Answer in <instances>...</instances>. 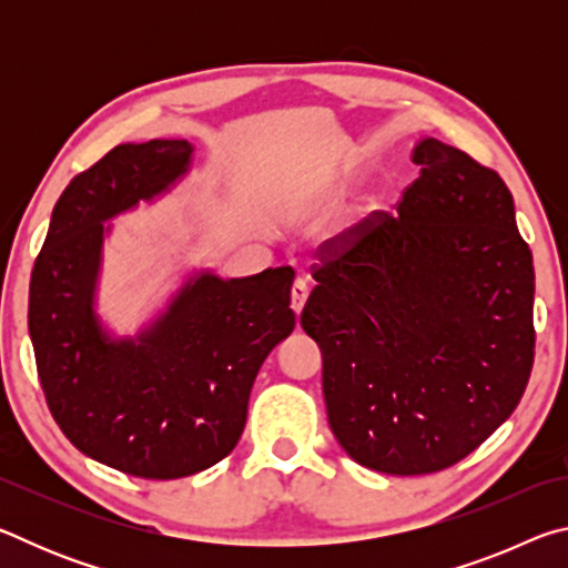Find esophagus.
<instances>
[{
    "instance_id": "obj_1",
    "label": "esophagus",
    "mask_w": 568,
    "mask_h": 568,
    "mask_svg": "<svg viewBox=\"0 0 568 568\" xmlns=\"http://www.w3.org/2000/svg\"><path fill=\"white\" fill-rule=\"evenodd\" d=\"M307 293H311V287H307V281H303V277H297V281L293 283V291H291V303H293V311L301 313L303 305L307 301Z\"/></svg>"
}]
</instances>
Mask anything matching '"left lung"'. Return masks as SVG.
Returning <instances> with one entry per match:
<instances>
[{"instance_id":"left-lung-1","label":"left lung","mask_w":568,"mask_h":568,"mask_svg":"<svg viewBox=\"0 0 568 568\" xmlns=\"http://www.w3.org/2000/svg\"><path fill=\"white\" fill-rule=\"evenodd\" d=\"M398 215L323 253L301 325L323 353L331 430L353 460L420 476L511 416L534 365V261L498 172L423 138Z\"/></svg>"}]
</instances>
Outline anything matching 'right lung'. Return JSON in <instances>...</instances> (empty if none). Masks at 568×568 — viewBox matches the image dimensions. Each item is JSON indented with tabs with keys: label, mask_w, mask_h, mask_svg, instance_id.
Returning a JSON list of instances; mask_svg holds the SVG:
<instances>
[{
	"label": "right lung",
	"mask_w": 568,
	"mask_h": 568,
	"mask_svg": "<svg viewBox=\"0 0 568 568\" xmlns=\"http://www.w3.org/2000/svg\"><path fill=\"white\" fill-rule=\"evenodd\" d=\"M187 140L128 142L57 200L30 283V338L57 426L100 464L170 480L235 448L257 371L295 328L293 267L250 277L195 271L138 335L102 323L98 283L112 217L187 175Z\"/></svg>",
	"instance_id": "obj_1"
}]
</instances>
